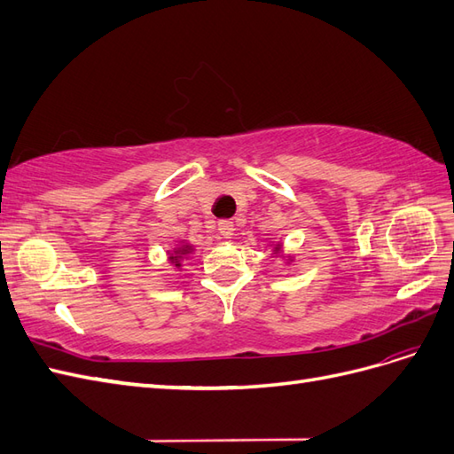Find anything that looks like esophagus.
I'll list each match as a JSON object with an SVG mask.
<instances>
[{
	"instance_id": "34e87169",
	"label": "esophagus",
	"mask_w": 454,
	"mask_h": 454,
	"mask_svg": "<svg viewBox=\"0 0 454 454\" xmlns=\"http://www.w3.org/2000/svg\"><path fill=\"white\" fill-rule=\"evenodd\" d=\"M217 229H219V235H222L223 239H231L232 235H235V223L229 222V219H222V222L217 223Z\"/></svg>"
}]
</instances>
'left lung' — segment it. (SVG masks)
Listing matches in <instances>:
<instances>
[{"label": "left lung", "instance_id": "left-lung-1", "mask_svg": "<svg viewBox=\"0 0 454 454\" xmlns=\"http://www.w3.org/2000/svg\"><path fill=\"white\" fill-rule=\"evenodd\" d=\"M277 252H280V244L274 246V254H277Z\"/></svg>", "mask_w": 454, "mask_h": 454}]
</instances>
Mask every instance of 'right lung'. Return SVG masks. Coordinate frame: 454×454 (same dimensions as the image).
<instances>
[{"instance_id":"right-lung-1","label":"right lung","mask_w":454,"mask_h":454,"mask_svg":"<svg viewBox=\"0 0 454 454\" xmlns=\"http://www.w3.org/2000/svg\"><path fill=\"white\" fill-rule=\"evenodd\" d=\"M193 250V246L191 244H180L177 246V248H174V252H168V259H170V263H174L176 267H182V259Z\"/></svg>"}]
</instances>
